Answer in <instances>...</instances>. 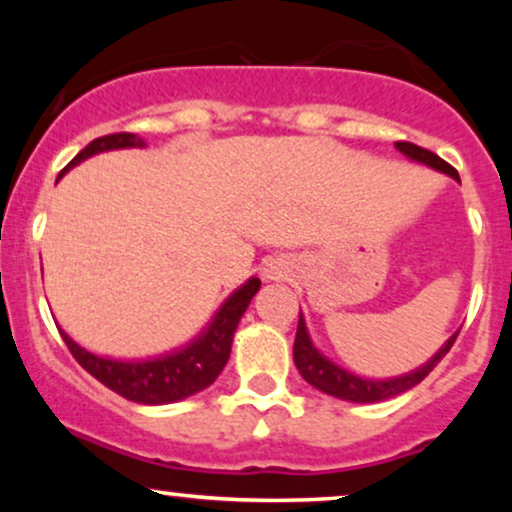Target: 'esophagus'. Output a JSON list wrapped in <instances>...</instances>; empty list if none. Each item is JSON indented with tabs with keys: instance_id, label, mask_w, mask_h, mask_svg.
Returning a JSON list of instances; mask_svg holds the SVG:
<instances>
[{
	"instance_id": "esophagus-1",
	"label": "esophagus",
	"mask_w": 512,
	"mask_h": 512,
	"mask_svg": "<svg viewBox=\"0 0 512 512\" xmlns=\"http://www.w3.org/2000/svg\"><path fill=\"white\" fill-rule=\"evenodd\" d=\"M262 274H264V279H272V281L274 279H284V276H286V264L279 262V260L267 262V264H264Z\"/></svg>"
}]
</instances>
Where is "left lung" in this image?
Masks as SVG:
<instances>
[{"label":"left lung","mask_w":512,"mask_h":512,"mask_svg":"<svg viewBox=\"0 0 512 512\" xmlns=\"http://www.w3.org/2000/svg\"><path fill=\"white\" fill-rule=\"evenodd\" d=\"M395 146H397L399 154L407 156L409 161L424 163V166L440 170V173L450 175L452 180L460 182L457 170L452 168L450 163H445L443 158L433 154V151H426V149H421V146L409 144V142H397ZM457 334L460 332L452 334L448 342L440 346V349L431 358H428L424 366H419L416 370H409V373H404V375H395V378L375 380V378H363V375L351 373V370H346L344 366H339V363H334L332 358H327L325 354H322V351L313 344V339H310V332H308V327H305V320L301 313V317H298L296 342H293V361H296V368L301 370L305 383H310L315 390L325 392V395L344 399V402H358V404L385 402V399L402 395V392H407V390H411V387L419 385L421 380H424L440 361H443V356L448 354L450 346L455 344Z\"/></svg>","instance_id":"obj_1"}]
</instances>
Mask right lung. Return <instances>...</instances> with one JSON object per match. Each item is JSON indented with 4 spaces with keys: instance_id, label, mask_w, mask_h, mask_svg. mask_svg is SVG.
I'll list each match as a JSON object with an SVG mask.
<instances>
[{
    "instance_id": "add662e5",
    "label": "right lung",
    "mask_w": 512,
    "mask_h": 512,
    "mask_svg": "<svg viewBox=\"0 0 512 512\" xmlns=\"http://www.w3.org/2000/svg\"><path fill=\"white\" fill-rule=\"evenodd\" d=\"M144 146L146 142L142 137L129 132L98 137L86 149H81L60 175L79 166L86 158L103 154V151L144 149ZM260 284L262 281L257 276H250L243 286H238L221 303V308L211 317L209 325L192 342L182 344L173 351H166L161 356L129 358V361H125V358L98 356L91 354L81 344H76L62 327H57V330H60L72 356L79 361V366L88 370L108 390L137 404H151V407H156V404H173L197 395V392H202L204 387H209L219 378L223 366L228 363V356H231L233 334L238 330L240 317L248 310L252 296L260 291Z\"/></svg>"
}]
</instances>
